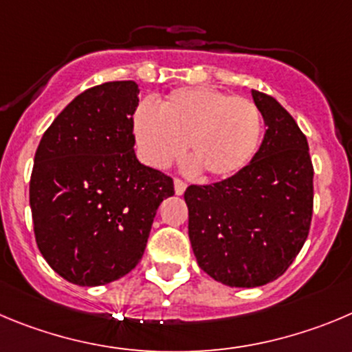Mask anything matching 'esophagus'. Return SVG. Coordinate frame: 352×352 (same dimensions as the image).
Returning a JSON list of instances; mask_svg holds the SVG:
<instances>
[{
    "instance_id": "obj_1",
    "label": "esophagus",
    "mask_w": 352,
    "mask_h": 352,
    "mask_svg": "<svg viewBox=\"0 0 352 352\" xmlns=\"http://www.w3.org/2000/svg\"><path fill=\"white\" fill-rule=\"evenodd\" d=\"M173 187H175V195L177 196H182L184 192H186V182H182L180 179H175L173 180Z\"/></svg>"
}]
</instances>
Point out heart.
I'll list each match as a JSON object with an SVG mask.
<instances>
[{"mask_svg": "<svg viewBox=\"0 0 352 352\" xmlns=\"http://www.w3.org/2000/svg\"><path fill=\"white\" fill-rule=\"evenodd\" d=\"M140 156L165 168L186 153L212 179H229L254 160L262 139V116L250 98L232 97L212 87L179 88L144 104L133 116Z\"/></svg>", "mask_w": 352, "mask_h": 352, "instance_id": "heart-1", "label": "heart"}]
</instances>
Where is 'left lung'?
Listing matches in <instances>:
<instances>
[{"mask_svg": "<svg viewBox=\"0 0 352 352\" xmlns=\"http://www.w3.org/2000/svg\"><path fill=\"white\" fill-rule=\"evenodd\" d=\"M267 126L245 170L210 186H189V239L215 281L255 288L280 278L304 246L313 217L307 139L276 98L252 90Z\"/></svg>", "mask_w": 352, "mask_h": 352, "instance_id": "1", "label": "left lung"}]
</instances>
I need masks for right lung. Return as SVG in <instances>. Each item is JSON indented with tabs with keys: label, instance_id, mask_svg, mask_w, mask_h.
I'll list each match as a JSON object with an SVG mask.
<instances>
[{
	"label": "right lung",
	"instance_id": "1",
	"mask_svg": "<svg viewBox=\"0 0 352 352\" xmlns=\"http://www.w3.org/2000/svg\"><path fill=\"white\" fill-rule=\"evenodd\" d=\"M135 81H109L69 102L34 156L29 203L38 248L69 283L100 287L142 258L173 180L135 156Z\"/></svg>",
	"mask_w": 352,
	"mask_h": 352
}]
</instances>
